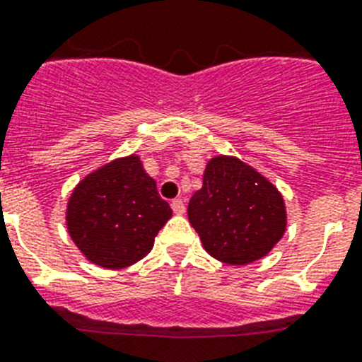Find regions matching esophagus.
<instances>
[{
  "label": "esophagus",
  "instance_id": "34e87169",
  "mask_svg": "<svg viewBox=\"0 0 362 362\" xmlns=\"http://www.w3.org/2000/svg\"><path fill=\"white\" fill-rule=\"evenodd\" d=\"M172 209H174L175 214H183L185 213L183 199H174V202H172Z\"/></svg>",
  "mask_w": 362,
  "mask_h": 362
}]
</instances>
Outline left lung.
<instances>
[{"label":"left lung","mask_w":362,"mask_h":362,"mask_svg":"<svg viewBox=\"0 0 362 362\" xmlns=\"http://www.w3.org/2000/svg\"><path fill=\"white\" fill-rule=\"evenodd\" d=\"M188 222L205 252L244 267L272 252L286 229L281 192L250 164L218 155L203 172V187L188 203Z\"/></svg>","instance_id":"obj_1"}]
</instances>
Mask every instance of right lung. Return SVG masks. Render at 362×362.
<instances>
[{
	"label": "right lung",
	"instance_id": "obj_1",
	"mask_svg": "<svg viewBox=\"0 0 362 362\" xmlns=\"http://www.w3.org/2000/svg\"><path fill=\"white\" fill-rule=\"evenodd\" d=\"M172 209L139 155L103 164L79 181L66 207L71 240L90 262L120 270L144 259Z\"/></svg>",
	"mask_w": 362,
	"mask_h": 362
}]
</instances>
